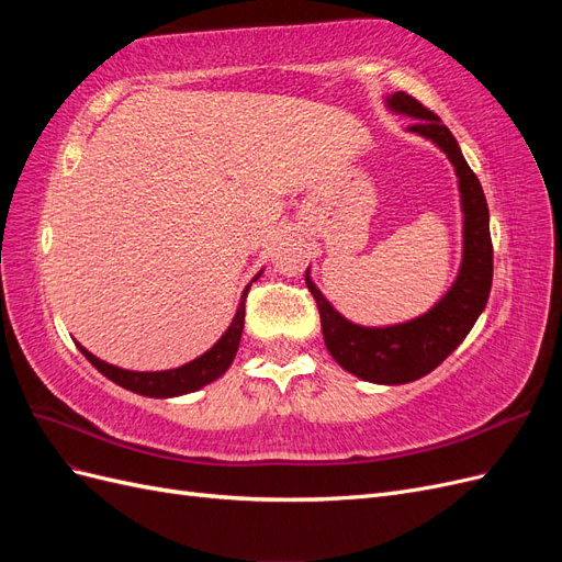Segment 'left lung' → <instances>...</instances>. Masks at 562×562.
I'll list each match as a JSON object with an SVG mask.
<instances>
[{
    "label": "left lung",
    "instance_id": "obj_1",
    "mask_svg": "<svg viewBox=\"0 0 562 562\" xmlns=\"http://www.w3.org/2000/svg\"><path fill=\"white\" fill-rule=\"evenodd\" d=\"M386 108L415 122L407 126L446 151L454 166L459 199L464 213L462 267L450 291L434 307L413 321L384 328L356 326L321 295L307 269V288L318 304L323 339L333 359L351 375L375 384H405L429 375L462 345L475 318L485 310L492 285L490 213L483 187L469 168L450 128L419 100L396 91L386 95Z\"/></svg>",
    "mask_w": 562,
    "mask_h": 562
}]
</instances>
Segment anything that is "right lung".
<instances>
[{
	"instance_id": "right-lung-1",
	"label": "right lung",
	"mask_w": 562,
	"mask_h": 562,
	"mask_svg": "<svg viewBox=\"0 0 562 562\" xmlns=\"http://www.w3.org/2000/svg\"><path fill=\"white\" fill-rule=\"evenodd\" d=\"M260 274H262V271H260ZM258 277H255L252 281H258ZM248 288H250V283L246 285L239 307H236V314L232 318V326L225 330V335L220 337L206 353H201L199 359L184 363L180 368L157 370V372L124 370V368H116V366H110L105 361L95 359V356L89 349H83L79 342H77V347L83 356H87L89 363L98 372H103V375L108 380H112L114 384L124 386L128 391H135V394L149 396V398H173V396L190 394V391H196L201 386L211 384L213 380H217L232 366L236 349H239V342H241V333H244Z\"/></svg>"
}]
</instances>
